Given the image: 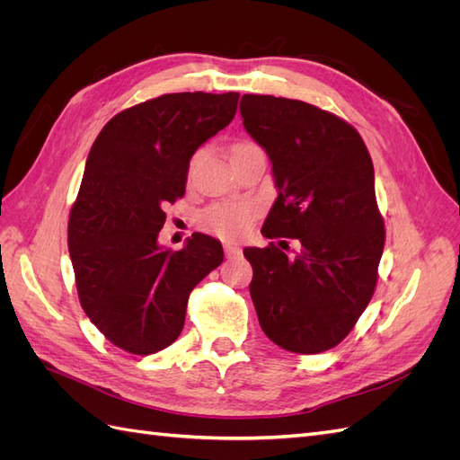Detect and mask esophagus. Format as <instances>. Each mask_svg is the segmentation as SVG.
Wrapping results in <instances>:
<instances>
[{"label": "esophagus", "mask_w": 460, "mask_h": 460, "mask_svg": "<svg viewBox=\"0 0 460 460\" xmlns=\"http://www.w3.org/2000/svg\"><path fill=\"white\" fill-rule=\"evenodd\" d=\"M225 253L228 259L238 257L242 253V247L238 243H225Z\"/></svg>", "instance_id": "esophagus-1"}]
</instances>
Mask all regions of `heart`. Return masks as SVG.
Instances as JSON below:
<instances>
[{"label": "heart", "instance_id": "1", "mask_svg": "<svg viewBox=\"0 0 460 460\" xmlns=\"http://www.w3.org/2000/svg\"><path fill=\"white\" fill-rule=\"evenodd\" d=\"M253 144L240 142L232 147V151L249 147ZM201 157V151L196 153L191 163H198ZM255 217V207L252 203H220L208 207L207 211L201 215V226L208 232H213L220 238H238L242 235L247 226L252 225Z\"/></svg>", "mask_w": 460, "mask_h": 460}]
</instances>
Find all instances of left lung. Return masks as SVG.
Masks as SVG:
<instances>
[{
    "label": "left lung",
    "instance_id": "8db88e82",
    "mask_svg": "<svg viewBox=\"0 0 460 460\" xmlns=\"http://www.w3.org/2000/svg\"><path fill=\"white\" fill-rule=\"evenodd\" d=\"M240 113L278 190L261 234L301 243L296 257L274 243L243 249L259 324L286 351L323 353L353 330L378 282L385 230L370 153L351 124L311 103L245 93Z\"/></svg>",
    "mask_w": 460,
    "mask_h": 460
}]
</instances>
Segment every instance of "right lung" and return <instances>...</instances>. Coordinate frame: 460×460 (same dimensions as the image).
<instances>
[{"label": "right lung", "instance_id": "obj_1", "mask_svg": "<svg viewBox=\"0 0 460 460\" xmlns=\"http://www.w3.org/2000/svg\"><path fill=\"white\" fill-rule=\"evenodd\" d=\"M240 93H166L124 109L90 149L68 218L82 309L134 355L169 347L184 328L191 289L225 259L218 240L191 234L159 245L164 205L186 193L190 159L232 122Z\"/></svg>", "mask_w": 460, "mask_h": 460}]
</instances>
